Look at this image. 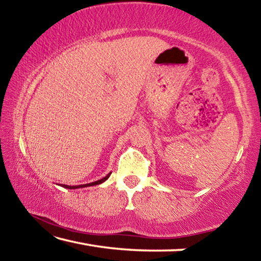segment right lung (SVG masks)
<instances>
[{
	"mask_svg": "<svg viewBox=\"0 0 261 261\" xmlns=\"http://www.w3.org/2000/svg\"><path fill=\"white\" fill-rule=\"evenodd\" d=\"M110 174L112 173H109L107 176H105L103 178H101V179H99V180H95V182H92V183H87V184H83V185H74V187H71V185H65V184H63L62 185V187L63 188H65V189H81V188H87V187H93V185H98V184H101V183H103L105 180H107L108 178H109V176H110Z\"/></svg>",
	"mask_w": 261,
	"mask_h": 261,
	"instance_id": "obj_1",
	"label": "right lung"
}]
</instances>
